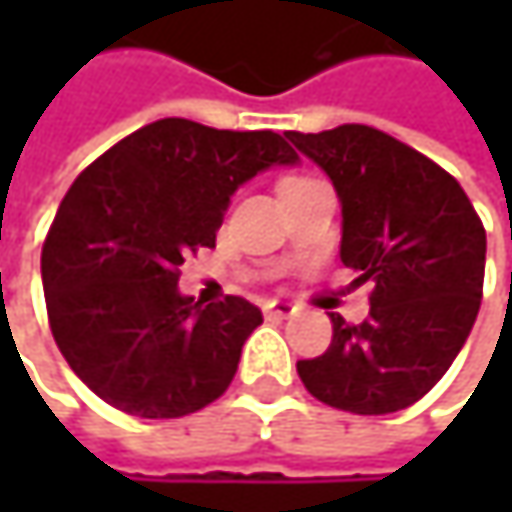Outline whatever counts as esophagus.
Segmentation results:
<instances>
[{"label":"esophagus","mask_w":512,"mask_h":512,"mask_svg":"<svg viewBox=\"0 0 512 512\" xmlns=\"http://www.w3.org/2000/svg\"><path fill=\"white\" fill-rule=\"evenodd\" d=\"M266 317H278V320H284V317H293L299 308L293 305V302H284V299H272V302H266Z\"/></svg>","instance_id":"esophagus-1"}]
</instances>
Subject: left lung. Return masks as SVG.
<instances>
[{
  "label": "left lung",
  "instance_id": "1",
  "mask_svg": "<svg viewBox=\"0 0 512 512\" xmlns=\"http://www.w3.org/2000/svg\"><path fill=\"white\" fill-rule=\"evenodd\" d=\"M341 201V260L370 281V317L332 314L323 356L296 361L305 388L353 415L421 400L454 364L480 308L486 231L433 159L364 124L284 133Z\"/></svg>",
  "mask_w": 512,
  "mask_h": 512
}]
</instances>
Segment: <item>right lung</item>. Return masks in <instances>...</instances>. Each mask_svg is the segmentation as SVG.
Returning a JSON list of instances; mask_svg holds the SVG:
<instances>
[{"label": "right lung", "mask_w": 512, "mask_h": 512, "mask_svg": "<svg viewBox=\"0 0 512 512\" xmlns=\"http://www.w3.org/2000/svg\"><path fill=\"white\" fill-rule=\"evenodd\" d=\"M296 162L272 130L162 118L73 180L41 278L52 338L97 397L139 418H183L225 394L263 314L243 296L192 302L177 269L189 252L216 246L243 183Z\"/></svg>", "instance_id": "1"}]
</instances>
